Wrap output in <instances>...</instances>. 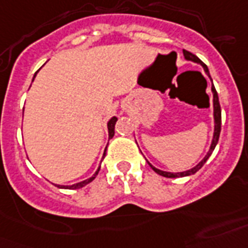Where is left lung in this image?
I'll use <instances>...</instances> for the list:
<instances>
[{"label": "left lung", "mask_w": 248, "mask_h": 248, "mask_svg": "<svg viewBox=\"0 0 248 248\" xmlns=\"http://www.w3.org/2000/svg\"><path fill=\"white\" fill-rule=\"evenodd\" d=\"M184 57H185L186 59H189V61H194V62L199 63V64H202V67L204 68V71H206V74L210 76V72H208V68H207V66L204 64V63L201 61V59L198 58L197 55H194L193 53H190V51L187 50H184ZM211 78V76H210ZM212 80V78H211ZM212 93H214V116H215V133H214V140H212V143H211V147H210V151H208V154L204 156V159H203L202 162L199 163L197 167H194V168H191L190 170H186V172H181V173H170V172H163V170H156L155 167H153L149 163V166L153 168V170L156 172L158 174H160V176H163V177H168V178H176V177H185V176H190V174H194L197 173L198 170H201L203 166H204V163L207 162V159L210 158L211 154H212V151L215 150V147H216V145H217L218 142V137H220V132H221V107H220V102H218V95H217V92H216V89H215L214 84H212Z\"/></svg>", "instance_id": "1"}]
</instances>
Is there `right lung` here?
<instances>
[{"mask_svg": "<svg viewBox=\"0 0 248 248\" xmlns=\"http://www.w3.org/2000/svg\"><path fill=\"white\" fill-rule=\"evenodd\" d=\"M116 120H118V118L116 116H114V118L111 119L110 122H108V124H107V126H108V137L112 138L114 137V133H115V124H116ZM105 155V154H103ZM98 172H99V168H98V170L94 173L93 177H90L88 178V180H85V181H81V182H78V184H75V185H70V186H61V185H57L58 187H66V189H71V190H74V189H80V187H82V186H85L86 184H89V182H92L95 178V176L98 174Z\"/></svg>", "mask_w": 248, "mask_h": 248, "instance_id": "add662e5", "label": "right lung"}]
</instances>
